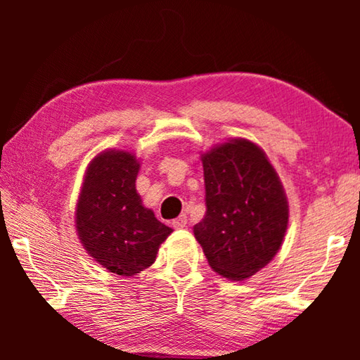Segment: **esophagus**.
<instances>
[{
	"instance_id": "obj_1",
	"label": "esophagus",
	"mask_w": 360,
	"mask_h": 360,
	"mask_svg": "<svg viewBox=\"0 0 360 360\" xmlns=\"http://www.w3.org/2000/svg\"><path fill=\"white\" fill-rule=\"evenodd\" d=\"M172 225L174 229H184L187 225V216L186 214H181L179 217H176L174 221L172 222Z\"/></svg>"
}]
</instances>
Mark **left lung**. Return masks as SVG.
<instances>
[{
  "mask_svg": "<svg viewBox=\"0 0 360 360\" xmlns=\"http://www.w3.org/2000/svg\"><path fill=\"white\" fill-rule=\"evenodd\" d=\"M206 214L193 235L212 270L243 281L281 248L289 205L265 152L248 139H231L202 154Z\"/></svg>",
  "mask_w": 360,
  "mask_h": 360,
  "instance_id": "left-lung-1",
  "label": "left lung"
}]
</instances>
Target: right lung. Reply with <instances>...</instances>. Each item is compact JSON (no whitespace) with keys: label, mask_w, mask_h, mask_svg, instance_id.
Returning <instances> with one entry per match:
<instances>
[{"label":"right lung","mask_w":360,"mask_h":360,"mask_svg":"<svg viewBox=\"0 0 360 360\" xmlns=\"http://www.w3.org/2000/svg\"><path fill=\"white\" fill-rule=\"evenodd\" d=\"M136 157L109 149L85 172L76 206V230L82 246L100 265L120 276H133L155 262L172 229L144 208L135 187Z\"/></svg>","instance_id":"right-lung-1"}]
</instances>
